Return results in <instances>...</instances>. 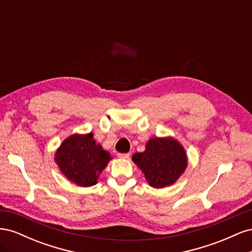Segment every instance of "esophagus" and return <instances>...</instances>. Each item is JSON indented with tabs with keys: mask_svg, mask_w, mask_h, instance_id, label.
Wrapping results in <instances>:
<instances>
[{
	"mask_svg": "<svg viewBox=\"0 0 252 252\" xmlns=\"http://www.w3.org/2000/svg\"><path fill=\"white\" fill-rule=\"evenodd\" d=\"M118 157L119 158H130V155H129V154H118Z\"/></svg>",
	"mask_w": 252,
	"mask_h": 252,
	"instance_id": "34e87169",
	"label": "esophagus"
}]
</instances>
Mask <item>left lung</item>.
Here are the masks:
<instances>
[{"label":"left lung","instance_id":"8db88e82","mask_svg":"<svg viewBox=\"0 0 252 252\" xmlns=\"http://www.w3.org/2000/svg\"><path fill=\"white\" fill-rule=\"evenodd\" d=\"M132 161L155 188L172 185L187 167L185 149L172 138L150 139L145 151L134 154Z\"/></svg>","mask_w":252,"mask_h":252}]
</instances>
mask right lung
<instances>
[{
	"label": "right lung",
	"mask_w": 252,
	"mask_h": 252,
	"mask_svg": "<svg viewBox=\"0 0 252 252\" xmlns=\"http://www.w3.org/2000/svg\"><path fill=\"white\" fill-rule=\"evenodd\" d=\"M110 159L109 152L95 143L91 132L72 134L61 144L55 156L65 177L82 187L95 185L98 174Z\"/></svg>",
	"instance_id": "add662e5"
}]
</instances>
